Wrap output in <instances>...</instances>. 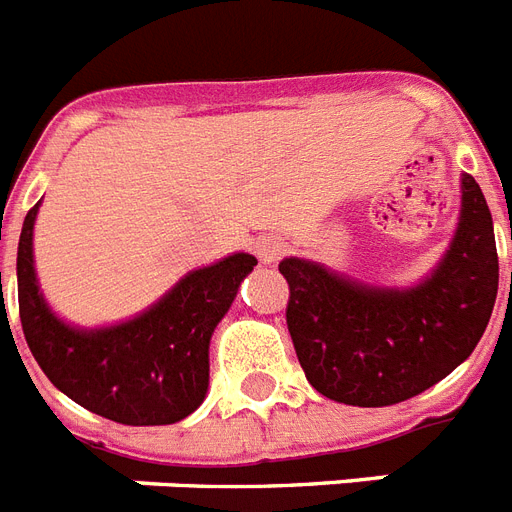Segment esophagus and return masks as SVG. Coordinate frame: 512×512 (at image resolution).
<instances>
[{
	"label": "esophagus",
	"mask_w": 512,
	"mask_h": 512,
	"mask_svg": "<svg viewBox=\"0 0 512 512\" xmlns=\"http://www.w3.org/2000/svg\"><path fill=\"white\" fill-rule=\"evenodd\" d=\"M282 251H285V245H282L280 237H259L256 240V256L264 264H272V261L280 259Z\"/></svg>",
	"instance_id": "1"
}]
</instances>
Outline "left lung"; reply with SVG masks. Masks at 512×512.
<instances>
[{
  "label": "left lung",
  "instance_id": "left-lung-1",
  "mask_svg": "<svg viewBox=\"0 0 512 512\" xmlns=\"http://www.w3.org/2000/svg\"><path fill=\"white\" fill-rule=\"evenodd\" d=\"M280 272L306 380L351 407L399 404L463 365L489 325L500 282L492 214L470 174L449 251L415 288H375L306 259H282Z\"/></svg>",
  "mask_w": 512,
  "mask_h": 512
}]
</instances>
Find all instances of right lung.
I'll return each instance as SVG.
<instances>
[{
  "mask_svg": "<svg viewBox=\"0 0 512 512\" xmlns=\"http://www.w3.org/2000/svg\"><path fill=\"white\" fill-rule=\"evenodd\" d=\"M26 214L18 243V306L34 359L65 396L124 425H171L200 407L208 391V343L256 267L232 253L185 275L140 317L100 330L57 320L34 272V222ZM2 277V275H0ZM2 290V280H0Z\"/></svg>",
  "mask_w": 512,
  "mask_h": 512,
  "instance_id": "obj_1",
  "label": "right lung"
}]
</instances>
